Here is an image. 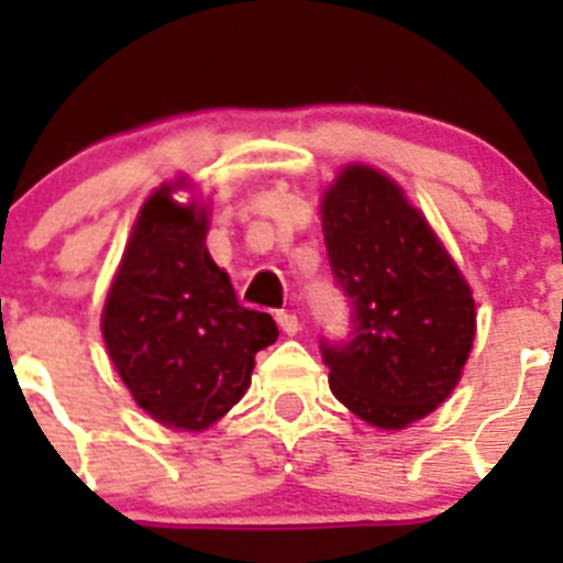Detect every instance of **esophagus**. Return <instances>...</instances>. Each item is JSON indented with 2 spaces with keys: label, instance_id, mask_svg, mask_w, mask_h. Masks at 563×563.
<instances>
[{
  "label": "esophagus",
  "instance_id": "obj_1",
  "mask_svg": "<svg viewBox=\"0 0 563 563\" xmlns=\"http://www.w3.org/2000/svg\"><path fill=\"white\" fill-rule=\"evenodd\" d=\"M276 321L285 335H298V330H301V318H298L296 312H287V310L276 312Z\"/></svg>",
  "mask_w": 563,
  "mask_h": 563
}]
</instances>
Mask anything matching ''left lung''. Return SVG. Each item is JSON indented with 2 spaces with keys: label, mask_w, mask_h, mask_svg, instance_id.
I'll return each instance as SVG.
<instances>
[{
  "label": "left lung",
  "mask_w": 563,
  "mask_h": 563,
  "mask_svg": "<svg viewBox=\"0 0 563 563\" xmlns=\"http://www.w3.org/2000/svg\"><path fill=\"white\" fill-rule=\"evenodd\" d=\"M321 213L332 278L350 301V335L321 338L330 389L377 429H406L460 380L476 327L471 287L375 168H343Z\"/></svg>",
  "instance_id": "8db88e82"
}]
</instances>
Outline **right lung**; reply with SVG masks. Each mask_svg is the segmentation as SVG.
Returning a JSON list of instances; mask_svg holds the SVG:
<instances>
[{
	"mask_svg": "<svg viewBox=\"0 0 563 563\" xmlns=\"http://www.w3.org/2000/svg\"><path fill=\"white\" fill-rule=\"evenodd\" d=\"M206 208L154 191L134 222L103 307L114 369L146 415L202 431L251 386L253 357L278 338L267 312L236 301L206 247Z\"/></svg>",
	"mask_w": 563,
	"mask_h": 563,
	"instance_id": "1",
	"label": "right lung"
}]
</instances>
